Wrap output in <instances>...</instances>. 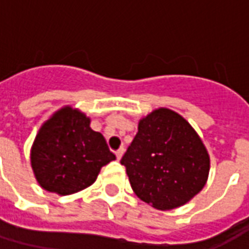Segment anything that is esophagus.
<instances>
[{"label": "esophagus", "mask_w": 249, "mask_h": 249, "mask_svg": "<svg viewBox=\"0 0 249 249\" xmlns=\"http://www.w3.org/2000/svg\"><path fill=\"white\" fill-rule=\"evenodd\" d=\"M123 155H124V148H120V149H117V151H116V157H117V159H121V157H123Z\"/></svg>", "instance_id": "obj_1"}]
</instances>
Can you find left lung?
Returning a JSON list of instances; mask_svg holds the SVG:
<instances>
[{"label":"left lung","instance_id":"obj_1","mask_svg":"<svg viewBox=\"0 0 249 249\" xmlns=\"http://www.w3.org/2000/svg\"><path fill=\"white\" fill-rule=\"evenodd\" d=\"M132 189L153 208L183 205L207 183L209 156L187 120L160 108L139 123V132L121 159Z\"/></svg>","mask_w":249,"mask_h":249}]
</instances>
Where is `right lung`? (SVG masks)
<instances>
[{
  "instance_id": "1",
  "label": "right lung",
  "mask_w": 249,
  "mask_h": 249,
  "mask_svg": "<svg viewBox=\"0 0 249 249\" xmlns=\"http://www.w3.org/2000/svg\"><path fill=\"white\" fill-rule=\"evenodd\" d=\"M90 120L65 107L41 126L32 146V168L49 192L71 195L89 187L100 169L116 160L104 136L90 129Z\"/></svg>"
}]
</instances>
